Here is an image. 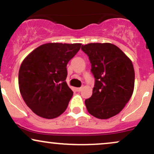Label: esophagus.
<instances>
[{"label":"esophagus","instance_id":"34e87169","mask_svg":"<svg viewBox=\"0 0 154 154\" xmlns=\"http://www.w3.org/2000/svg\"><path fill=\"white\" fill-rule=\"evenodd\" d=\"M82 90V88H76V91L77 92H80Z\"/></svg>","mask_w":154,"mask_h":154}]
</instances>
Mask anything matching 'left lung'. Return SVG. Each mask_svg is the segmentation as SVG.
Masks as SVG:
<instances>
[{
	"mask_svg": "<svg viewBox=\"0 0 154 154\" xmlns=\"http://www.w3.org/2000/svg\"><path fill=\"white\" fill-rule=\"evenodd\" d=\"M81 49L88 55L95 77L92 96L85 100L91 115L106 119L116 115L131 98L135 85L132 61L116 45L89 43Z\"/></svg>",
	"mask_w": 154,
	"mask_h": 154,
	"instance_id": "left-lung-1",
	"label": "left lung"
}]
</instances>
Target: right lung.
Masks as SVG:
<instances>
[{
	"instance_id": "add662e5",
	"label": "right lung",
	"mask_w": 154,
	"mask_h": 154,
	"mask_svg": "<svg viewBox=\"0 0 154 154\" xmlns=\"http://www.w3.org/2000/svg\"><path fill=\"white\" fill-rule=\"evenodd\" d=\"M81 45L45 43L23 60L19 71V91L26 106L35 114L54 119L66 109L73 95L66 82V65Z\"/></svg>"
}]
</instances>
